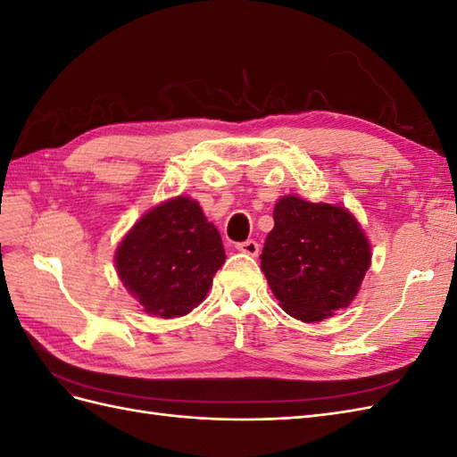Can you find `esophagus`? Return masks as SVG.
Instances as JSON below:
<instances>
[{
  "label": "esophagus",
  "mask_w": 457,
  "mask_h": 457,
  "mask_svg": "<svg viewBox=\"0 0 457 457\" xmlns=\"http://www.w3.org/2000/svg\"><path fill=\"white\" fill-rule=\"evenodd\" d=\"M237 250L242 252V253L252 255V257H257L259 255V244L255 240H245L242 244H237Z\"/></svg>",
  "instance_id": "obj_1"
}]
</instances>
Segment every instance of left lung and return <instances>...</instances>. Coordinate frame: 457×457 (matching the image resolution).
Masks as SVG:
<instances>
[{
  "label": "left lung",
  "mask_w": 457,
  "mask_h": 457,
  "mask_svg": "<svg viewBox=\"0 0 457 457\" xmlns=\"http://www.w3.org/2000/svg\"><path fill=\"white\" fill-rule=\"evenodd\" d=\"M370 262L366 234L345 207L312 204L295 195L276 202L261 269L289 316L322 322L349 307Z\"/></svg>",
  "instance_id": "1"
}]
</instances>
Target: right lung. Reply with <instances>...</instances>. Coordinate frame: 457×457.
Instances as JSON below:
<instances>
[{"label":"right lung","instance_id":"right-lung-1","mask_svg":"<svg viewBox=\"0 0 457 457\" xmlns=\"http://www.w3.org/2000/svg\"><path fill=\"white\" fill-rule=\"evenodd\" d=\"M225 259L220 234L200 204L177 196L137 220L118 245L116 269L145 312L177 318L205 299Z\"/></svg>","mask_w":457,"mask_h":457}]
</instances>
